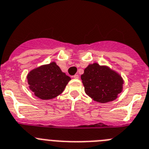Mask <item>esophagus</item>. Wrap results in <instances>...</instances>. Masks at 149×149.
Here are the masks:
<instances>
[{
    "label": "esophagus",
    "instance_id": "esophagus-1",
    "mask_svg": "<svg viewBox=\"0 0 149 149\" xmlns=\"http://www.w3.org/2000/svg\"><path fill=\"white\" fill-rule=\"evenodd\" d=\"M73 77L74 79H79V76L78 74H76V75H74V76H73Z\"/></svg>",
    "mask_w": 149,
    "mask_h": 149
}]
</instances>
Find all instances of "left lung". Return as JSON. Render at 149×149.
<instances>
[{"instance_id": "obj_1", "label": "left lung", "mask_w": 149, "mask_h": 149, "mask_svg": "<svg viewBox=\"0 0 149 149\" xmlns=\"http://www.w3.org/2000/svg\"><path fill=\"white\" fill-rule=\"evenodd\" d=\"M81 79L86 94L99 103L115 100L122 91L124 80L121 75L97 63L89 64L81 75Z\"/></svg>"}]
</instances>
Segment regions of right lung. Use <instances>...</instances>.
<instances>
[{
    "label": "right lung",
    "mask_w": 149,
    "mask_h": 149,
    "mask_svg": "<svg viewBox=\"0 0 149 149\" xmlns=\"http://www.w3.org/2000/svg\"><path fill=\"white\" fill-rule=\"evenodd\" d=\"M30 90L41 100H51L64 91L71 79L55 62L34 68L27 76Z\"/></svg>",
    "instance_id": "obj_1"
}]
</instances>
